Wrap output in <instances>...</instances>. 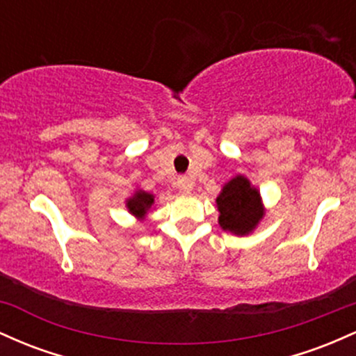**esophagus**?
<instances>
[{"label":"esophagus","mask_w":356,"mask_h":356,"mask_svg":"<svg viewBox=\"0 0 356 356\" xmlns=\"http://www.w3.org/2000/svg\"><path fill=\"white\" fill-rule=\"evenodd\" d=\"M177 185H178V188H179V191H181V193H190L191 188H193L190 178H186V177H179Z\"/></svg>","instance_id":"34e87169"}]
</instances>
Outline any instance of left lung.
I'll use <instances>...</instances> for the list:
<instances>
[{"label": "left lung", "mask_w": 356, "mask_h": 356, "mask_svg": "<svg viewBox=\"0 0 356 356\" xmlns=\"http://www.w3.org/2000/svg\"><path fill=\"white\" fill-rule=\"evenodd\" d=\"M217 205L220 211L218 223L222 229L237 235L249 234L264 215L261 195L243 177H235L223 186L217 198Z\"/></svg>", "instance_id": "left-lung-1"}]
</instances>
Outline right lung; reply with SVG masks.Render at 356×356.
Returning a JSON list of instances; mask_svg holds the SVG:
<instances>
[{
	"mask_svg": "<svg viewBox=\"0 0 356 356\" xmlns=\"http://www.w3.org/2000/svg\"><path fill=\"white\" fill-rule=\"evenodd\" d=\"M153 202H154L153 195L145 193V191H138L133 198H129V202H127V209H129L131 213L136 215V217H143V215L149 210V207L153 205Z\"/></svg>",
	"mask_w": 356,
	"mask_h": 356,
	"instance_id": "1",
	"label": "right lung"
}]
</instances>
